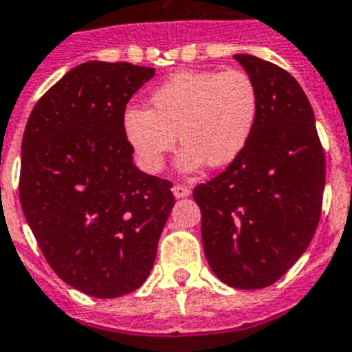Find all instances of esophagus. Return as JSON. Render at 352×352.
Instances as JSON below:
<instances>
[{"label": "esophagus", "mask_w": 352, "mask_h": 352, "mask_svg": "<svg viewBox=\"0 0 352 352\" xmlns=\"http://www.w3.org/2000/svg\"><path fill=\"white\" fill-rule=\"evenodd\" d=\"M171 191H173V195H175L177 199H184V197H188L191 193L190 188H188V186H182V184H175Z\"/></svg>", "instance_id": "34e87169"}]
</instances>
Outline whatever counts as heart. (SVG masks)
Instances as JSON below:
<instances>
[{"label": "heart", "mask_w": 352, "mask_h": 352, "mask_svg": "<svg viewBox=\"0 0 352 352\" xmlns=\"http://www.w3.org/2000/svg\"><path fill=\"white\" fill-rule=\"evenodd\" d=\"M151 110L128 108L122 130L139 166L159 173L166 155L184 144L182 171L228 166L241 157L255 130L258 92L242 70H188L171 76L150 96Z\"/></svg>", "instance_id": "b5f03b06"}]
</instances>
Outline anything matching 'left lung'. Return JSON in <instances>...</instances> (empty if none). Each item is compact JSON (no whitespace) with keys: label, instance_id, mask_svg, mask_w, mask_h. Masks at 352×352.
Segmentation results:
<instances>
[{"label":"left lung","instance_id":"obj_1","mask_svg":"<svg viewBox=\"0 0 352 352\" xmlns=\"http://www.w3.org/2000/svg\"><path fill=\"white\" fill-rule=\"evenodd\" d=\"M258 92L245 150L193 190L211 271L236 289L275 284L307 250L322 211L325 155L311 102L284 68L235 54Z\"/></svg>","mask_w":352,"mask_h":352}]
</instances>
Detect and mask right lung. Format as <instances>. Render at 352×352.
Listing matches in <instances>:
<instances>
[{
    "mask_svg": "<svg viewBox=\"0 0 352 352\" xmlns=\"http://www.w3.org/2000/svg\"><path fill=\"white\" fill-rule=\"evenodd\" d=\"M155 68L88 61L37 101L21 142L19 201L56 275L85 295L141 287L175 204L171 182L133 164L122 130Z\"/></svg>",
    "mask_w": 352,
    "mask_h": 352,
    "instance_id": "add662e5",
    "label": "right lung"
}]
</instances>
